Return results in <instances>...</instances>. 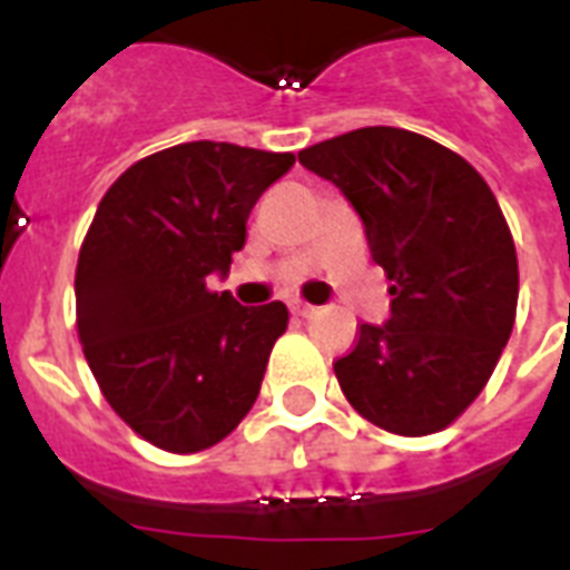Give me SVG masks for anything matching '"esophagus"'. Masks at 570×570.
I'll use <instances>...</instances> for the list:
<instances>
[{"mask_svg":"<svg viewBox=\"0 0 570 570\" xmlns=\"http://www.w3.org/2000/svg\"><path fill=\"white\" fill-rule=\"evenodd\" d=\"M293 313L295 316H302V320H307V316H313V313H316V307H313V304H304V302H293Z\"/></svg>","mask_w":570,"mask_h":570,"instance_id":"34e87169","label":"esophagus"}]
</instances>
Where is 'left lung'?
Instances as JSON below:
<instances>
[{"mask_svg":"<svg viewBox=\"0 0 570 570\" xmlns=\"http://www.w3.org/2000/svg\"><path fill=\"white\" fill-rule=\"evenodd\" d=\"M364 222L390 320L361 325L340 387L393 434L441 432L482 393L518 311V254L497 197L459 154L396 127H364L298 154Z\"/></svg>","mask_w":570,"mask_h":570,"instance_id":"8db88e82","label":"left lung"}]
</instances>
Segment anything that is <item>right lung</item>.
I'll use <instances>...</instances> for the list:
<instances>
[{
    "instance_id": "add662e5",
    "label": "right lung",
    "mask_w": 570,
    "mask_h": 570,
    "mask_svg": "<svg viewBox=\"0 0 570 570\" xmlns=\"http://www.w3.org/2000/svg\"><path fill=\"white\" fill-rule=\"evenodd\" d=\"M293 154L189 141L120 174L76 266V328L115 414L168 452H200L257 402L286 304L209 293L245 248L250 209Z\"/></svg>"
}]
</instances>
